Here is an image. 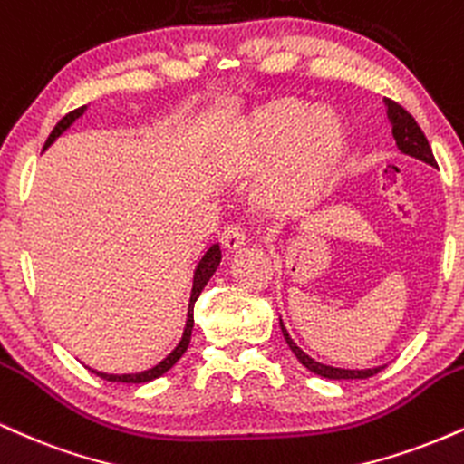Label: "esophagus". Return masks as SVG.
Here are the masks:
<instances>
[{
	"label": "esophagus",
	"mask_w": 464,
	"mask_h": 464,
	"mask_svg": "<svg viewBox=\"0 0 464 464\" xmlns=\"http://www.w3.org/2000/svg\"><path fill=\"white\" fill-rule=\"evenodd\" d=\"M221 243H223V249H226L227 254H232V252H237V249H241L245 243H247V237H245V230L241 226H232V227H227L226 232H223Z\"/></svg>",
	"instance_id": "esophagus-1"
}]
</instances>
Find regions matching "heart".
Returning <instances> with one entry per match:
<instances>
[{
	"instance_id": "1",
	"label": "heart",
	"mask_w": 464,
	"mask_h": 464,
	"mask_svg": "<svg viewBox=\"0 0 464 464\" xmlns=\"http://www.w3.org/2000/svg\"><path fill=\"white\" fill-rule=\"evenodd\" d=\"M345 130L339 114L302 100H282L256 112L230 140L226 167L256 176L267 171L260 199L269 210H306L324 195L339 165Z\"/></svg>"
}]
</instances>
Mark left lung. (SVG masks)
I'll use <instances>...</instances> for the list:
<instances>
[{
	"instance_id": "1",
	"label": "left lung",
	"mask_w": 464,
	"mask_h": 464,
	"mask_svg": "<svg viewBox=\"0 0 464 464\" xmlns=\"http://www.w3.org/2000/svg\"><path fill=\"white\" fill-rule=\"evenodd\" d=\"M384 108H386V117H389L391 132H393L397 150H400L401 154L426 162V165H430V167L437 165L432 150H430L426 134L421 132V128H419L415 119H412V114L406 112L404 108L400 106V103H395L391 100H384ZM280 328H282V334H285L286 345L291 347L293 353H295L297 361L302 362L304 367L308 369V372H313L314 375H321V378H328V380H367V378H372V375L380 373L386 367V364H382V367H372V369H341V367H330V364L317 362L314 358H310L308 353L304 352L295 341L291 339V334H288L286 325L282 324V319H280Z\"/></svg>"
}]
</instances>
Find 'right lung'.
I'll list each match as a JSON object with an SVG mask.
<instances>
[{"instance_id": "obj_1", "label": "right lung", "mask_w": 464, "mask_h": 464, "mask_svg": "<svg viewBox=\"0 0 464 464\" xmlns=\"http://www.w3.org/2000/svg\"><path fill=\"white\" fill-rule=\"evenodd\" d=\"M86 108H89V106L75 108L73 112L64 114V117L56 123V128L52 130V134L47 136L43 151H45L49 145H53V140H56L60 134L67 132L71 125L75 123V119H80L82 114L86 112ZM219 263H221V247H219V243H215V245H210L208 252L201 256L199 263L195 265L193 288H190L188 310H187V324H184L182 336H179L178 345L173 347V350L169 352L160 362L154 364V367L145 369V372H139V373H106V372H97V369H92V367H86V369H89V372H92L95 375H100L102 380H108V382H123V384H145V382H151V380L160 378L162 373H167L169 369H171L173 364H176L179 358H182V353L187 352V347H188V343H190V332H193V324H195V321H193V306H195V302H198L199 293L204 291V286L208 285L210 277L215 276V271H217V266H219Z\"/></svg>"}]
</instances>
